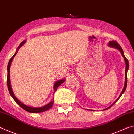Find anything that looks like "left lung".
Here are the masks:
<instances>
[{"mask_svg": "<svg viewBox=\"0 0 134 134\" xmlns=\"http://www.w3.org/2000/svg\"><path fill=\"white\" fill-rule=\"evenodd\" d=\"M108 45H109V46H111V47H112L115 48H116V49H118V50H120L121 53V54H122V57H123L124 58V60H125V64H126V66H125V67H126V68H125V81L124 87V88H123V90H122V91L121 92L120 96H119V97L117 98V99H116V100L115 102H114V103L113 104H112V105H111V106H109V107L103 109V110H107V109H109L110 107H111L113 106V105H114V104H115V103H116V102L118 100V99L120 98L121 96H122V94L124 93V91H125V89H126V86H127V72H128V67H129L128 59H126V58L125 57L124 54L123 50H122V48H121V47L120 46V45L119 44H118L117 42H116V41H114V40H113V41H111V42H109V43H108ZM87 110H88V109H87ZM89 110H90V111H94V110H92V109H89Z\"/></svg>", "mask_w": 134, "mask_h": 134, "instance_id": "obj_1", "label": "left lung"}]
</instances>
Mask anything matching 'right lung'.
Listing matches in <instances>:
<instances>
[{"mask_svg":"<svg viewBox=\"0 0 134 134\" xmlns=\"http://www.w3.org/2000/svg\"><path fill=\"white\" fill-rule=\"evenodd\" d=\"M25 42H26V41L24 40L20 43V44L19 45V47H18V50L19 49V48H20V47L23 44H25ZM17 52H18V51H17ZM17 52H16L15 54L13 55V57H12L11 59H10L9 63H8V77H7V84H8V90H9L10 94L11 95L12 98H13L14 100L16 101V103L18 104L19 105H20L23 109H25V110L26 111L29 112V113H42V112H44V111L48 110V109H49L52 107L53 104V102H54V101H53V99H53L52 101L50 102V103L48 104H47V105L42 107H38V108L31 107L27 106V105H25V104H23L22 103H21V102L15 97V96H14L13 94V91H12V90L11 88V85H10V68L11 63L12 62V60H13V57L15 56L16 54H17ZM64 81H65L64 79H62V80H59V81H58L55 82V83L54 84V92L56 91V90L57 89L58 87H59Z\"/></svg>","mask_w":134,"mask_h":134,"instance_id":"1","label":"right lung"}]
</instances>
